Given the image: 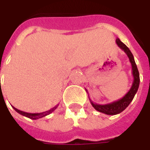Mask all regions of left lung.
Listing matches in <instances>:
<instances>
[{
  "instance_id": "obj_1",
  "label": "left lung",
  "mask_w": 150,
  "mask_h": 150,
  "mask_svg": "<svg viewBox=\"0 0 150 150\" xmlns=\"http://www.w3.org/2000/svg\"><path fill=\"white\" fill-rule=\"evenodd\" d=\"M116 42L117 46H119L122 50H124L125 53L127 54V56L129 57L130 63L132 65V76H133V82H132V87L129 89V91L121 99H120L118 100L113 101L112 103L107 104H98L93 103V101H91L89 99L91 105L93 106L96 110H97L100 112L107 114V115H116V114H119L125 110L133 100L137 91L138 90L139 84H140V76H139L138 69L136 65L135 60H134L132 52L126 46L125 44H124L119 38H116Z\"/></svg>"
}]
</instances>
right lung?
<instances>
[{"instance_id":"1","label":"right lung","mask_w":150,"mask_h":150,"mask_svg":"<svg viewBox=\"0 0 150 150\" xmlns=\"http://www.w3.org/2000/svg\"><path fill=\"white\" fill-rule=\"evenodd\" d=\"M59 105V104H58ZM58 105H56L54 106V108H52L51 109H50L48 111H46V112H40V113H29V112H23V111H21V110H18V108H16L13 106V108H14V110L18 112L19 114H21L22 116H26L28 118H30V119H32V120H38V119H40V118H42L44 116H47V115H49L50 114L51 112H53L55 110L56 108H58Z\"/></svg>"}]
</instances>
